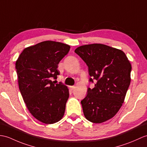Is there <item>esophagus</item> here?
Here are the masks:
<instances>
[{
  "label": "esophagus",
  "mask_w": 147,
  "mask_h": 147,
  "mask_svg": "<svg viewBox=\"0 0 147 147\" xmlns=\"http://www.w3.org/2000/svg\"><path fill=\"white\" fill-rule=\"evenodd\" d=\"M74 88H75V86H69V89H70L71 91H73V90H74Z\"/></svg>",
  "instance_id": "obj_1"
}]
</instances>
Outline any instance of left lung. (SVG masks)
<instances>
[{"instance_id":"obj_1","label":"left lung","mask_w":147,"mask_h":147,"mask_svg":"<svg viewBox=\"0 0 147 147\" xmlns=\"http://www.w3.org/2000/svg\"><path fill=\"white\" fill-rule=\"evenodd\" d=\"M74 52L86 63L90 76L97 80L81 101L84 117L94 123L108 121L123 103L131 81V63L123 51L105 44H86Z\"/></svg>"}]
</instances>
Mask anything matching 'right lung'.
Masks as SVG:
<instances>
[{
    "label": "right lung",
    "mask_w": 147,
    "mask_h": 147,
    "mask_svg": "<svg viewBox=\"0 0 147 147\" xmlns=\"http://www.w3.org/2000/svg\"><path fill=\"white\" fill-rule=\"evenodd\" d=\"M69 49L67 44L46 40L26 47L16 62L24 101L30 114L43 123H55L64 115L69 89L51 78H57L58 64Z\"/></svg>",
    "instance_id": "add662e5"
}]
</instances>
